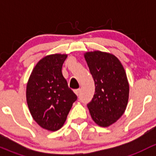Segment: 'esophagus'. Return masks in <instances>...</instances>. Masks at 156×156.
I'll return each instance as SVG.
<instances>
[{"label": "esophagus", "instance_id": "esophagus-1", "mask_svg": "<svg viewBox=\"0 0 156 156\" xmlns=\"http://www.w3.org/2000/svg\"><path fill=\"white\" fill-rule=\"evenodd\" d=\"M80 90H81L80 89H76V90H74V92H75V94H76L77 96H78V95H79V94H80Z\"/></svg>", "mask_w": 156, "mask_h": 156}]
</instances>
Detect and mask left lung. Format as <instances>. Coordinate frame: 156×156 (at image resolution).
<instances>
[{
  "mask_svg": "<svg viewBox=\"0 0 156 156\" xmlns=\"http://www.w3.org/2000/svg\"><path fill=\"white\" fill-rule=\"evenodd\" d=\"M84 58L95 84V94L87 108L96 124L108 127L122 117L128 102L125 69L115 56L106 52H87Z\"/></svg>",
  "mask_w": 156,
  "mask_h": 156,
  "instance_id": "left-lung-1",
  "label": "left lung"
}]
</instances>
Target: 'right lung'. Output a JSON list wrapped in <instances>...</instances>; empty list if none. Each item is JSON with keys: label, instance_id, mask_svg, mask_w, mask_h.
I'll list each match as a JSON object with an SVG mask.
<instances>
[{"label": "right lung", "instance_id": "right-lung-1", "mask_svg": "<svg viewBox=\"0 0 156 156\" xmlns=\"http://www.w3.org/2000/svg\"><path fill=\"white\" fill-rule=\"evenodd\" d=\"M66 54H52L34 66L26 87V100L34 120L50 131L65 123L77 96L69 87L62 73Z\"/></svg>", "mask_w": 156, "mask_h": 156}]
</instances>
